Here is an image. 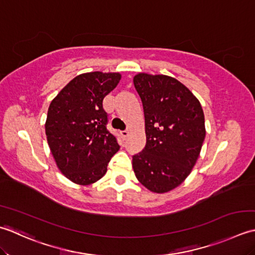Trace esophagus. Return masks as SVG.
<instances>
[{"mask_svg":"<svg viewBox=\"0 0 255 255\" xmlns=\"http://www.w3.org/2000/svg\"><path fill=\"white\" fill-rule=\"evenodd\" d=\"M128 131H122L121 132V136L126 139L127 137H128Z\"/></svg>","mask_w":255,"mask_h":255,"instance_id":"34e87169","label":"esophagus"}]
</instances>
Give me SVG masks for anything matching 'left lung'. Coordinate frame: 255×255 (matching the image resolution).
<instances>
[{
	"mask_svg": "<svg viewBox=\"0 0 255 255\" xmlns=\"http://www.w3.org/2000/svg\"><path fill=\"white\" fill-rule=\"evenodd\" d=\"M145 117L146 145L134 155L135 176L152 193L165 194L183 184L206 137L198 99L173 77L138 72L133 78Z\"/></svg>",
	"mask_w": 255,
	"mask_h": 255,
	"instance_id": "obj_1",
	"label": "left lung"
}]
</instances>
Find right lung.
Returning a JSON list of instances; mask_svg holds the SVG:
<instances>
[{"instance_id":"obj_1","label":"right lung","mask_w":255,"mask_h":255,"mask_svg":"<svg viewBox=\"0 0 255 255\" xmlns=\"http://www.w3.org/2000/svg\"><path fill=\"white\" fill-rule=\"evenodd\" d=\"M120 72H86L75 77L51 100L45 132L65 177L88 186L106 175L120 146L107 129L103 99L121 80Z\"/></svg>"}]
</instances>
